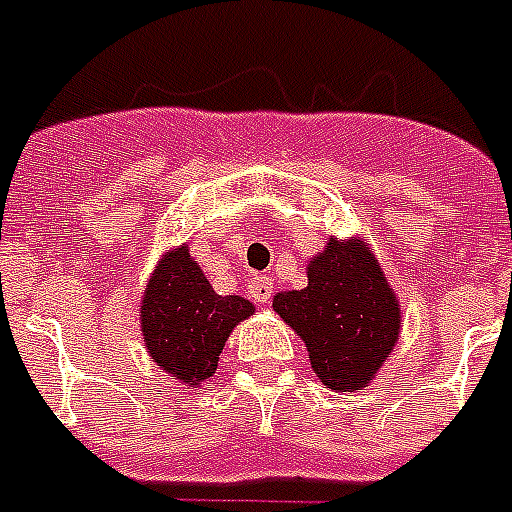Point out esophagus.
<instances>
[{"mask_svg":"<svg viewBox=\"0 0 512 512\" xmlns=\"http://www.w3.org/2000/svg\"><path fill=\"white\" fill-rule=\"evenodd\" d=\"M248 298L256 305L269 303V298H272V279L261 277V274L259 277H253L251 282H248Z\"/></svg>","mask_w":512,"mask_h":512,"instance_id":"obj_1","label":"esophagus"}]
</instances>
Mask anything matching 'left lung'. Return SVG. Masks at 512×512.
I'll return each instance as SVG.
<instances>
[{"label":"left lung","mask_w":512,"mask_h":512,"mask_svg":"<svg viewBox=\"0 0 512 512\" xmlns=\"http://www.w3.org/2000/svg\"><path fill=\"white\" fill-rule=\"evenodd\" d=\"M274 310L305 342L310 365L334 391L362 388L399 339V303L373 253L331 238L310 261L305 290L279 292Z\"/></svg>","instance_id":"8db88e82"}]
</instances>
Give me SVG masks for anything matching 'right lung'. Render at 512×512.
Here are the masks:
<instances>
[{"instance_id":"obj_1","label":"right lung","mask_w":512,"mask_h":512,"mask_svg":"<svg viewBox=\"0 0 512 512\" xmlns=\"http://www.w3.org/2000/svg\"><path fill=\"white\" fill-rule=\"evenodd\" d=\"M253 305L238 295H217L186 246L160 261L142 298V334L150 357L173 378L199 386L217 360L235 323Z\"/></svg>"}]
</instances>
